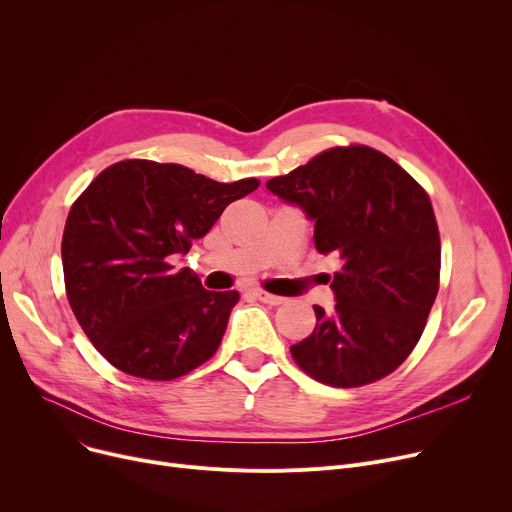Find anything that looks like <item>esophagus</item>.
Listing matches in <instances>:
<instances>
[{"mask_svg": "<svg viewBox=\"0 0 512 512\" xmlns=\"http://www.w3.org/2000/svg\"><path fill=\"white\" fill-rule=\"evenodd\" d=\"M251 294L255 299H259L261 303H267V305H282L286 299L284 297H276V294L267 292L263 288H251Z\"/></svg>", "mask_w": 512, "mask_h": 512, "instance_id": "esophagus-1", "label": "esophagus"}]
</instances>
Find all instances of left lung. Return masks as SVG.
Masks as SVG:
<instances>
[{
	"instance_id": "left-lung-1",
	"label": "left lung",
	"mask_w": 512,
	"mask_h": 512,
	"mask_svg": "<svg viewBox=\"0 0 512 512\" xmlns=\"http://www.w3.org/2000/svg\"><path fill=\"white\" fill-rule=\"evenodd\" d=\"M315 222V247L334 253V311L313 307L311 336L290 346L313 380L378 382L419 342L440 288V232L425 188L367 145L332 147L265 184Z\"/></svg>"
}]
</instances>
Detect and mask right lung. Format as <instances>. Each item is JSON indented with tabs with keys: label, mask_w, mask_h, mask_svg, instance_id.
Masks as SVG:
<instances>
[{
	"label": "right lung",
	"mask_w": 512,
	"mask_h": 512,
	"mask_svg": "<svg viewBox=\"0 0 512 512\" xmlns=\"http://www.w3.org/2000/svg\"><path fill=\"white\" fill-rule=\"evenodd\" d=\"M257 186L124 159L85 188L68 213L62 265L68 303L101 357L134 378L170 382L215 355L240 294L205 290L170 261Z\"/></svg>",
	"instance_id": "1"
}]
</instances>
